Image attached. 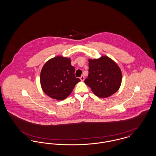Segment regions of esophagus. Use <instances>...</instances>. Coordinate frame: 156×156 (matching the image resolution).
<instances>
[{
    "label": "esophagus",
    "mask_w": 156,
    "mask_h": 156,
    "mask_svg": "<svg viewBox=\"0 0 156 156\" xmlns=\"http://www.w3.org/2000/svg\"><path fill=\"white\" fill-rule=\"evenodd\" d=\"M80 80H81L82 81H84V80H85V77L83 76V75H82L80 77Z\"/></svg>",
    "instance_id": "34e87169"
}]
</instances>
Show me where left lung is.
I'll return each instance as SVG.
<instances>
[{
	"label": "left lung",
	"instance_id": "obj_1",
	"mask_svg": "<svg viewBox=\"0 0 156 156\" xmlns=\"http://www.w3.org/2000/svg\"><path fill=\"white\" fill-rule=\"evenodd\" d=\"M89 74L85 83L99 98L110 97L119 89L122 75L119 66L107 56L89 59Z\"/></svg>",
	"mask_w": 156,
	"mask_h": 156
}]
</instances>
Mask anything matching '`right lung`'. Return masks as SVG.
Listing matches in <instances>:
<instances>
[{
    "mask_svg": "<svg viewBox=\"0 0 156 156\" xmlns=\"http://www.w3.org/2000/svg\"><path fill=\"white\" fill-rule=\"evenodd\" d=\"M71 59L57 56L48 60L42 68L40 83L45 94L52 99L63 100L68 97L80 80L75 76Z\"/></svg>",
    "mask_w": 156,
    "mask_h": 156,
    "instance_id": "obj_1",
    "label": "right lung"
}]
</instances>
